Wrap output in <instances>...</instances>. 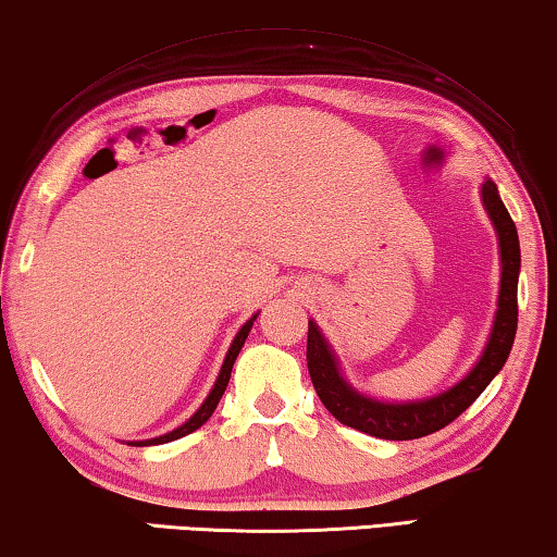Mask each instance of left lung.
<instances>
[{
	"mask_svg": "<svg viewBox=\"0 0 557 557\" xmlns=\"http://www.w3.org/2000/svg\"><path fill=\"white\" fill-rule=\"evenodd\" d=\"M481 201L487 219L498 234L500 251V288L498 308H495L491 336L485 341L483 354L478 356L473 368L453 383L450 388L435 393V396L418 400H381L350 386L341 371L338 356L333 354L329 338L323 336L319 323L308 321V344L306 361L311 373L313 388L319 393L321 404L329 413L344 425L386 441H413L431 435L463 413L487 388L500 368L506 366L512 341L518 329V276H520V244L518 231L510 213L503 203L498 186L493 178L481 184Z\"/></svg>",
	"mask_w": 557,
	"mask_h": 557,
	"instance_id": "1",
	"label": "left lung"
}]
</instances>
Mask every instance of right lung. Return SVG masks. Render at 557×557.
I'll list each match as a JSON object with an SVG mask.
<instances>
[{
  "instance_id": "add662e5",
  "label": "right lung",
  "mask_w": 557,
  "mask_h": 557,
  "mask_svg": "<svg viewBox=\"0 0 557 557\" xmlns=\"http://www.w3.org/2000/svg\"><path fill=\"white\" fill-rule=\"evenodd\" d=\"M256 315H259V313H253L251 319L246 321L242 329H238V333H236V336H234V341H231V346H228V350H226V358H224V363H221V371H219V375H216V383H213V388L209 391L207 400H203V404L199 406V410H196V413L189 418V421L182 423V425H178V428H174V431L164 433V435H157V438H147V441H132L129 446H136V448H141V446H161V443H169V441L184 438V435L194 433L196 428H201L203 423L209 421L211 413H213V410H216V406H219L221 396H224L226 386H228V379H231V368H234V361H236L238 350L244 348L246 338H249V331H251V326H253Z\"/></svg>"
}]
</instances>
